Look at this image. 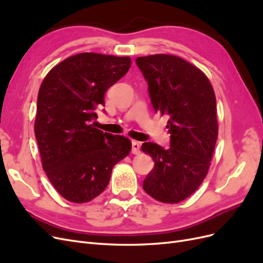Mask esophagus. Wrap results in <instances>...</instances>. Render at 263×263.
I'll return each mask as SVG.
<instances>
[{"label":"esophagus","mask_w":263,"mask_h":263,"mask_svg":"<svg viewBox=\"0 0 263 263\" xmlns=\"http://www.w3.org/2000/svg\"><path fill=\"white\" fill-rule=\"evenodd\" d=\"M132 153L134 155H139L140 154V145L137 141H133L132 142Z\"/></svg>","instance_id":"esophagus-1"}]
</instances>
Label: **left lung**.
Listing matches in <instances>:
<instances>
[{
  "label": "left lung",
  "mask_w": 263,
  "mask_h": 263,
  "mask_svg": "<svg viewBox=\"0 0 263 263\" xmlns=\"http://www.w3.org/2000/svg\"><path fill=\"white\" fill-rule=\"evenodd\" d=\"M156 112L169 117L170 148L144 142L155 168L142 187L155 200L176 204L192 195L209 172L218 136L216 98L202 70L173 54L136 59Z\"/></svg>",
  "instance_id": "left-lung-1"
}]
</instances>
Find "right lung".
<instances>
[{
	"label": "right lung",
	"instance_id": "add662e5",
	"mask_svg": "<svg viewBox=\"0 0 263 263\" xmlns=\"http://www.w3.org/2000/svg\"><path fill=\"white\" fill-rule=\"evenodd\" d=\"M129 57L82 52L54 66L39 87L35 136L43 169L55 191L86 203L108 184L113 166L130 153L132 141L103 133L91 122L104 94L130 68Z\"/></svg>",
	"mask_w": 263,
	"mask_h": 263
}]
</instances>
